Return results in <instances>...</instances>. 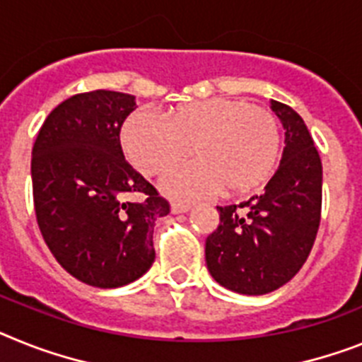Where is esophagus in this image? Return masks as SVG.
Here are the masks:
<instances>
[{"label": "esophagus", "mask_w": 362, "mask_h": 362, "mask_svg": "<svg viewBox=\"0 0 362 362\" xmlns=\"http://www.w3.org/2000/svg\"><path fill=\"white\" fill-rule=\"evenodd\" d=\"M189 208H191L189 202H180V200H173V202H171L173 214H186Z\"/></svg>", "instance_id": "esophagus-1"}]
</instances>
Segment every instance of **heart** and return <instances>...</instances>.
I'll use <instances>...</instances> for the list:
<instances>
[{
    "label": "heart",
    "mask_w": 362,
    "mask_h": 362,
    "mask_svg": "<svg viewBox=\"0 0 362 362\" xmlns=\"http://www.w3.org/2000/svg\"><path fill=\"white\" fill-rule=\"evenodd\" d=\"M121 144L144 175H160L191 151L199 160L175 167L163 187L178 197L245 193L265 180L281 148L279 121L265 106L214 97L176 106L163 119L138 110L124 121Z\"/></svg>",
    "instance_id": "b5f03b06"
}]
</instances>
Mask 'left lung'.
Segmentation results:
<instances>
[{
  "mask_svg": "<svg viewBox=\"0 0 362 362\" xmlns=\"http://www.w3.org/2000/svg\"><path fill=\"white\" fill-rule=\"evenodd\" d=\"M285 129L278 171L265 191L241 204L217 206L218 226L206 239V265L217 284L239 294H267L308 259L322 211V162L308 127L291 106L272 101Z\"/></svg>",
  "mask_w": 362,
  "mask_h": 362,
  "instance_id": "1",
  "label": "left lung"
}]
</instances>
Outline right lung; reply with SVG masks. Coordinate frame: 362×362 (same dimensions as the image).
I'll return each mask as SVG.
<instances>
[{"label":"right lung","mask_w":362,"mask_h":362,"mask_svg":"<svg viewBox=\"0 0 362 362\" xmlns=\"http://www.w3.org/2000/svg\"><path fill=\"white\" fill-rule=\"evenodd\" d=\"M134 95L110 90L60 103L33 145L36 223L64 270L83 284L114 289L154 263L156 218L169 202L123 156L121 124ZM138 194L132 203L128 197Z\"/></svg>","instance_id":"right-lung-1"}]
</instances>
